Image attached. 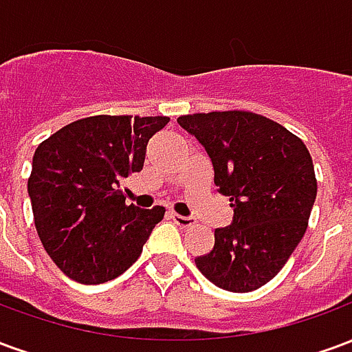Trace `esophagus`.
Wrapping results in <instances>:
<instances>
[{
    "instance_id": "obj_1",
    "label": "esophagus",
    "mask_w": 352,
    "mask_h": 352,
    "mask_svg": "<svg viewBox=\"0 0 352 352\" xmlns=\"http://www.w3.org/2000/svg\"><path fill=\"white\" fill-rule=\"evenodd\" d=\"M171 219H173V222H175L177 226H181V228H190V226H194V219H190V217L171 213Z\"/></svg>"
}]
</instances>
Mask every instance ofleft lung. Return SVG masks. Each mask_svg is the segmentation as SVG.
Returning a JSON list of instances; mask_svg holds the SVG:
<instances>
[{"instance_id":"1","label":"left lung","mask_w":352,"mask_h":352,"mask_svg":"<svg viewBox=\"0 0 352 352\" xmlns=\"http://www.w3.org/2000/svg\"><path fill=\"white\" fill-rule=\"evenodd\" d=\"M179 126L213 162L214 184L234 207L230 226L214 230L211 251L196 265L230 292L272 280L302 241L317 198L313 160L302 139L249 111L184 115Z\"/></svg>"}]
</instances>
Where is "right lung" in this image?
Returning a JSON list of instances; mask_svg holds the SVG:
<instances>
[{
	"mask_svg": "<svg viewBox=\"0 0 352 352\" xmlns=\"http://www.w3.org/2000/svg\"><path fill=\"white\" fill-rule=\"evenodd\" d=\"M168 116L80 118L35 148L28 194L52 262L80 285H100L130 267L166 209L126 206L120 183L139 173L148 139Z\"/></svg>",
	"mask_w": 352,
	"mask_h": 352,
	"instance_id": "add662e5",
	"label": "right lung"
}]
</instances>
